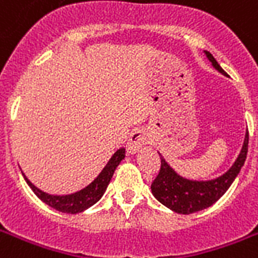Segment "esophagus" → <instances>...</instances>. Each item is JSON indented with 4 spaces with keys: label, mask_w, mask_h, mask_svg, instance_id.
<instances>
[{
    "label": "esophagus",
    "mask_w": 258,
    "mask_h": 258,
    "mask_svg": "<svg viewBox=\"0 0 258 258\" xmlns=\"http://www.w3.org/2000/svg\"><path fill=\"white\" fill-rule=\"evenodd\" d=\"M150 142V134L146 130H137L130 135L127 142V151L128 154H135Z\"/></svg>",
    "instance_id": "esophagus-1"
}]
</instances>
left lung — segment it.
I'll list each match as a JSON object with an SVG mask.
<instances>
[{
	"instance_id": "8db88e82",
	"label": "left lung",
	"mask_w": 258,
	"mask_h": 258,
	"mask_svg": "<svg viewBox=\"0 0 258 258\" xmlns=\"http://www.w3.org/2000/svg\"><path fill=\"white\" fill-rule=\"evenodd\" d=\"M204 53L206 54L209 61L212 62L213 68H216L220 74L228 76L210 52L204 50ZM248 142L249 133L246 130L241 151L232 167L222 175L209 180L187 179L179 175L166 162L165 158L158 153L161 157V170L151 184L153 196L162 205H165L166 208L178 214H191L208 209L224 196L226 190L230 187V184L234 182L236 176L240 174L241 167L244 166L248 154Z\"/></svg>"
}]
</instances>
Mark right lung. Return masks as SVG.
Segmentation results:
<instances>
[{"label":"right lung","mask_w":258,"mask_h":258,"mask_svg":"<svg viewBox=\"0 0 258 258\" xmlns=\"http://www.w3.org/2000/svg\"><path fill=\"white\" fill-rule=\"evenodd\" d=\"M125 157V149L121 147V149L116 150L113 155L109 158V161L107 162V165L103 167L99 175L95 178V179L91 182L89 184H87L86 187H83L82 190L79 191H75L72 194H66V196H54V194H49V192H45L40 190L37 186H34L28 176L22 172L24 175V179L26 180V183L29 184V187L33 190V192L40 198V200L46 204L50 208L56 209L58 212L61 213H68V214H78V213H82L84 210H87L88 208H91L92 205H95L97 201L100 200L104 191L107 190V186L109 184V180L112 178L113 172L116 170V167L119 166L123 159Z\"/></svg>","instance_id":"1"}]
</instances>
